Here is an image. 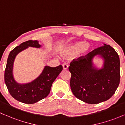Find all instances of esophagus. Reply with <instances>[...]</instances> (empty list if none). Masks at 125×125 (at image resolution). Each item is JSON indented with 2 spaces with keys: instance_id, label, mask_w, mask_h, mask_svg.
Wrapping results in <instances>:
<instances>
[{
  "instance_id": "obj_1",
  "label": "esophagus",
  "mask_w": 125,
  "mask_h": 125,
  "mask_svg": "<svg viewBox=\"0 0 125 125\" xmlns=\"http://www.w3.org/2000/svg\"><path fill=\"white\" fill-rule=\"evenodd\" d=\"M62 66H63V69H65V70H66V69H68V65H67L66 63L63 64Z\"/></svg>"
}]
</instances>
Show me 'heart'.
Instances as JSON below:
<instances>
[{"label":"heart","instance_id":"1","mask_svg":"<svg viewBox=\"0 0 125 125\" xmlns=\"http://www.w3.org/2000/svg\"><path fill=\"white\" fill-rule=\"evenodd\" d=\"M91 49L90 44L84 42L79 41L69 45L63 52V55L65 56H72L77 54L79 56H84Z\"/></svg>","mask_w":125,"mask_h":125}]
</instances>
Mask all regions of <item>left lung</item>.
Here are the masks:
<instances>
[{"label":"left lung","instance_id":"1","mask_svg":"<svg viewBox=\"0 0 125 125\" xmlns=\"http://www.w3.org/2000/svg\"><path fill=\"white\" fill-rule=\"evenodd\" d=\"M96 55L104 60L101 69L93 66ZM70 86L73 95L88 104H95L110 99L120 83V59L113 47L107 44L96 48L85 56L73 59L69 66Z\"/></svg>","mask_w":125,"mask_h":125}]
</instances>
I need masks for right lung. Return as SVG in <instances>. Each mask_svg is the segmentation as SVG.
<instances>
[{"mask_svg":"<svg viewBox=\"0 0 125 125\" xmlns=\"http://www.w3.org/2000/svg\"><path fill=\"white\" fill-rule=\"evenodd\" d=\"M29 47L40 48L38 41L29 40L15 47L10 52L8 57L5 71V83L10 95L20 102L25 104H34L46 98L50 92L51 87L62 71L63 66H45L38 78L26 84H19L13 76V65L17 55Z\"/></svg>","mask_w":125,"mask_h":125,"instance_id":"add662e5","label":"right lung"}]
</instances>
